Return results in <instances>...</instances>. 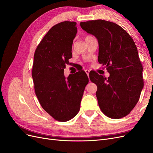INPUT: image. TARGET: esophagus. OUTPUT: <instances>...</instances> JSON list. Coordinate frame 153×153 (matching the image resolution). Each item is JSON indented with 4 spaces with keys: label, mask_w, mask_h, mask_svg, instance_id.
Segmentation results:
<instances>
[{
    "label": "esophagus",
    "mask_w": 153,
    "mask_h": 153,
    "mask_svg": "<svg viewBox=\"0 0 153 153\" xmlns=\"http://www.w3.org/2000/svg\"><path fill=\"white\" fill-rule=\"evenodd\" d=\"M89 71H90L89 70V69H85V72L86 73V74H87L88 76H89Z\"/></svg>",
    "instance_id": "esophagus-1"
}]
</instances>
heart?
I'll list each match as a JSON object with an SVG mask.
<instances>
[{"label":"heart","mask_w":153,"mask_h":153,"mask_svg":"<svg viewBox=\"0 0 153 153\" xmlns=\"http://www.w3.org/2000/svg\"><path fill=\"white\" fill-rule=\"evenodd\" d=\"M92 38H92V36H87L85 37V41H88L91 39H92Z\"/></svg>","instance_id":"heart-1"}]
</instances>
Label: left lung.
<instances>
[{
  "mask_svg": "<svg viewBox=\"0 0 153 153\" xmlns=\"http://www.w3.org/2000/svg\"><path fill=\"white\" fill-rule=\"evenodd\" d=\"M80 26L98 39V61L110 73L108 78L96 72L89 74L98 87L96 95L100 109L112 119L126 116L139 100L143 87V68L135 42L113 22L91 20L80 22Z\"/></svg>",
  "mask_w": 153,
  "mask_h": 153,
  "instance_id": "left-lung-1",
  "label": "left lung"
}]
</instances>
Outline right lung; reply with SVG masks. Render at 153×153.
<instances>
[{
	"label": "right lung",
	"mask_w": 153,
	"mask_h": 153,
	"mask_svg": "<svg viewBox=\"0 0 153 153\" xmlns=\"http://www.w3.org/2000/svg\"><path fill=\"white\" fill-rule=\"evenodd\" d=\"M76 23L62 22L47 32L37 47L32 76L36 95L43 108L58 121L76 116L89 78L84 71L69 75L64 69L72 57V45L77 33Z\"/></svg>",
	"instance_id": "add662e5"
}]
</instances>
